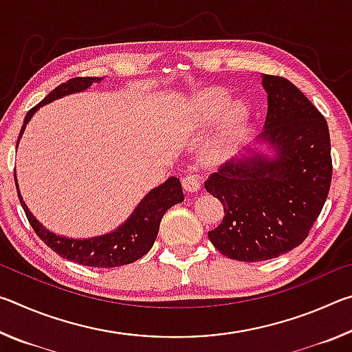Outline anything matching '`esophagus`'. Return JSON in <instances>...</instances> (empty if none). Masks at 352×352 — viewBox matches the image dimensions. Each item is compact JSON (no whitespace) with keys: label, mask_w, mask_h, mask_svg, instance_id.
Segmentation results:
<instances>
[{"label":"esophagus","mask_w":352,"mask_h":352,"mask_svg":"<svg viewBox=\"0 0 352 352\" xmlns=\"http://www.w3.org/2000/svg\"><path fill=\"white\" fill-rule=\"evenodd\" d=\"M183 188L188 190V192H195V190L200 189V180L195 174H188L183 177Z\"/></svg>","instance_id":"34e87169"}]
</instances>
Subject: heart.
<instances>
[{
    "label": "heart",
    "mask_w": 352,
    "mask_h": 352,
    "mask_svg": "<svg viewBox=\"0 0 352 352\" xmlns=\"http://www.w3.org/2000/svg\"><path fill=\"white\" fill-rule=\"evenodd\" d=\"M226 100H228V94L223 90H208L204 94H200V98L197 99V111L201 121H212L219 115V111L226 105ZM245 116V107L239 102L230 105L226 109L223 122L220 124L217 132L206 141L204 151H201V155H204L206 162H222L233 152L234 146L241 138Z\"/></svg>",
    "instance_id": "obj_1"
}]
</instances>
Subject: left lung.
Here are the masks:
<instances>
[{
  "label": "left lung",
  "instance_id": "obj_1",
  "mask_svg": "<svg viewBox=\"0 0 352 352\" xmlns=\"http://www.w3.org/2000/svg\"><path fill=\"white\" fill-rule=\"evenodd\" d=\"M267 94L261 140L275 158L253 153L225 163L205 188L225 216L208 237L226 258L258 262L290 252L309 236L332 180L329 129L324 116L290 80L262 77Z\"/></svg>",
  "mask_w": 352,
  "mask_h": 352
}]
</instances>
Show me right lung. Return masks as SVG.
<instances>
[{
    "label": "right lung",
    "mask_w": 352,
    "mask_h": 352,
    "mask_svg": "<svg viewBox=\"0 0 352 352\" xmlns=\"http://www.w3.org/2000/svg\"><path fill=\"white\" fill-rule=\"evenodd\" d=\"M99 77H74L65 83L56 87L47 96L28 111L23 122V127L20 130L19 141L21 138L23 132H25L26 124L32 115L37 111L41 105L47 102H52L54 99L62 96H67L71 93L83 91L91 85L93 82H99ZM15 186L19 190V184ZM20 204L25 210L26 217L29 223L34 228L35 233L43 241L47 247L62 256V258L77 262V264L87 265V267H100V269H113V267H121L126 264H132V262L142 258L148 250L153 247V242L157 239L160 222L164 212L177 204L184 200L182 183L177 177H170L166 180L162 186L152 189L144 199L141 200L138 208L133 211L132 216L127 219V222L119 226L118 230L109 233L105 236L91 237V239H68V237L57 236L51 231L43 228L37 219H35L28 206L23 201L21 195L19 192Z\"/></svg>",
    "instance_id": "add662e5"
}]
</instances>
